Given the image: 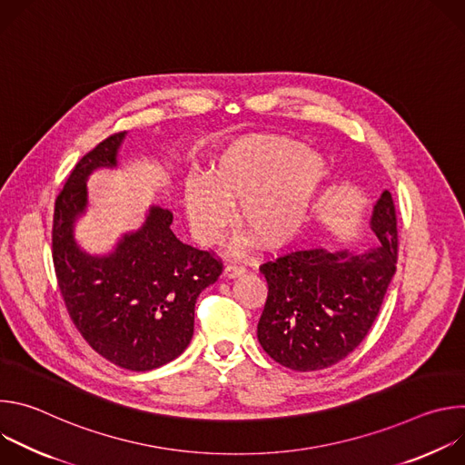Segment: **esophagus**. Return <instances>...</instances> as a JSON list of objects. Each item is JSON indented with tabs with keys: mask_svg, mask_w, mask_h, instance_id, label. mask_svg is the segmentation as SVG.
I'll use <instances>...</instances> for the list:
<instances>
[{
	"mask_svg": "<svg viewBox=\"0 0 465 465\" xmlns=\"http://www.w3.org/2000/svg\"><path fill=\"white\" fill-rule=\"evenodd\" d=\"M244 272H246V269L242 267V264H237V262H230V264H226V269H224L226 278H239Z\"/></svg>",
	"mask_w": 465,
	"mask_h": 465,
	"instance_id": "obj_1",
	"label": "esophagus"
}]
</instances>
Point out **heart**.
Instances as JSON below:
<instances>
[{
    "mask_svg": "<svg viewBox=\"0 0 465 465\" xmlns=\"http://www.w3.org/2000/svg\"><path fill=\"white\" fill-rule=\"evenodd\" d=\"M325 162L300 142L250 136L224 147L204 176L183 182V208L198 242L213 244L237 205L241 228L264 248H282L305 224Z\"/></svg>",
    "mask_w": 465,
    "mask_h": 465,
    "instance_id": "heart-1",
    "label": "heart"
}]
</instances>
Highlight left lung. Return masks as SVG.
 <instances>
[{
	"label": "left lung",
	"instance_id": "8db88e82",
	"mask_svg": "<svg viewBox=\"0 0 465 465\" xmlns=\"http://www.w3.org/2000/svg\"><path fill=\"white\" fill-rule=\"evenodd\" d=\"M379 244L364 253L320 246L262 262L269 294L257 341L294 371H316L346 359L371 329L397 262V215L390 191L373 206Z\"/></svg>",
	"mask_w": 465,
	"mask_h": 465
}]
</instances>
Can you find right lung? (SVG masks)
I'll return each mask as SVG.
<instances>
[{
	"label": "right lung",
	"mask_w": 465,
	"mask_h": 465,
	"mask_svg": "<svg viewBox=\"0 0 465 465\" xmlns=\"http://www.w3.org/2000/svg\"><path fill=\"white\" fill-rule=\"evenodd\" d=\"M123 138L124 132H115L84 154L58 193L53 264L65 309L92 350L119 368L149 371L189 346L196 298L219 280L223 261L176 239L173 213L158 206L106 257L77 246L74 223L86 210V178L97 167L117 165Z\"/></svg>",
	"instance_id": "add662e5"
}]
</instances>
